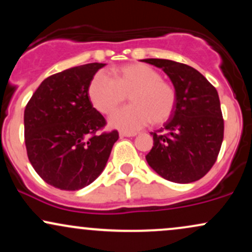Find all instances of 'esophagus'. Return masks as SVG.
<instances>
[{"label": "esophagus", "instance_id": "esophagus-1", "mask_svg": "<svg viewBox=\"0 0 252 252\" xmlns=\"http://www.w3.org/2000/svg\"><path fill=\"white\" fill-rule=\"evenodd\" d=\"M137 134L136 132H126V131H121L120 132V136L121 137H134Z\"/></svg>", "mask_w": 252, "mask_h": 252}]
</instances>
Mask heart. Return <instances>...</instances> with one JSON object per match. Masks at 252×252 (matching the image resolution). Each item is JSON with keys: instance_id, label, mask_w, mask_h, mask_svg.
Returning a JSON list of instances; mask_svg holds the SVG:
<instances>
[{"instance_id": "obj_1", "label": "heart", "mask_w": 252, "mask_h": 252, "mask_svg": "<svg viewBox=\"0 0 252 252\" xmlns=\"http://www.w3.org/2000/svg\"><path fill=\"white\" fill-rule=\"evenodd\" d=\"M130 97L131 105L117 110L109 118L112 128L136 131L150 121L162 124L173 115L176 92L161 79L160 72L146 63H129L116 70V80L106 72L94 74L89 85V98L94 109L108 115Z\"/></svg>"}]
</instances>
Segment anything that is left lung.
Returning a JSON list of instances; mask_svg holds the SVG:
<instances>
[{
	"label": "left lung",
	"mask_w": 252,
	"mask_h": 252,
	"mask_svg": "<svg viewBox=\"0 0 252 252\" xmlns=\"http://www.w3.org/2000/svg\"><path fill=\"white\" fill-rule=\"evenodd\" d=\"M162 68L176 92L175 109L163 128L150 132L154 146L147 162L178 184L194 182L215 164L224 137L218 92L199 71L167 59H143Z\"/></svg>",
	"instance_id": "left-lung-1"
}]
</instances>
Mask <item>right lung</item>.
I'll use <instances>...</instances> for the list:
<instances>
[{"label": "right lung", "mask_w": 252, "mask_h": 252, "mask_svg": "<svg viewBox=\"0 0 252 252\" xmlns=\"http://www.w3.org/2000/svg\"><path fill=\"white\" fill-rule=\"evenodd\" d=\"M105 63L76 66L46 78L25 109V143L35 172L52 186L77 190L105 168L117 130L96 132L105 120L92 105L89 85Z\"/></svg>", "instance_id": "obj_1"}]
</instances>
